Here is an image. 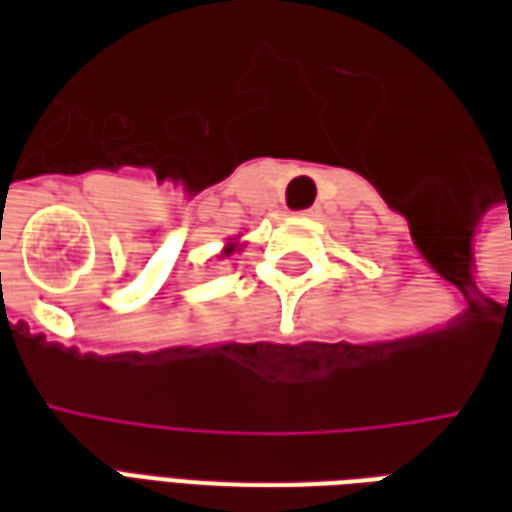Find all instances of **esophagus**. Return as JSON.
Listing matches in <instances>:
<instances>
[{"instance_id":"obj_1","label":"esophagus","mask_w":512,"mask_h":512,"mask_svg":"<svg viewBox=\"0 0 512 512\" xmlns=\"http://www.w3.org/2000/svg\"><path fill=\"white\" fill-rule=\"evenodd\" d=\"M301 216H318V208H307V211H301Z\"/></svg>"}]
</instances>
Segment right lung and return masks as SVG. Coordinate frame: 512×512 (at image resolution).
<instances>
[{"instance_id":"add662e5","label":"right lung","mask_w":512,"mask_h":512,"mask_svg":"<svg viewBox=\"0 0 512 512\" xmlns=\"http://www.w3.org/2000/svg\"><path fill=\"white\" fill-rule=\"evenodd\" d=\"M224 252H227V255H230V252H233V246H227V249H224Z\"/></svg>"}]
</instances>
